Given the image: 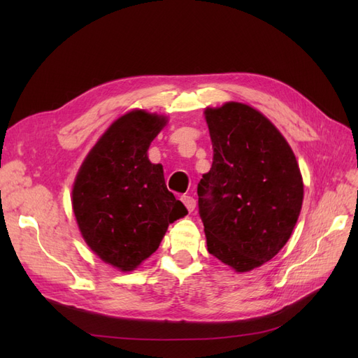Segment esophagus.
Masks as SVG:
<instances>
[{
  "label": "esophagus",
  "instance_id": "1",
  "mask_svg": "<svg viewBox=\"0 0 358 358\" xmlns=\"http://www.w3.org/2000/svg\"><path fill=\"white\" fill-rule=\"evenodd\" d=\"M180 200H182L183 204H185V208L188 209V212H192L194 208H196V200H194L191 196H182Z\"/></svg>",
  "mask_w": 358,
  "mask_h": 358
}]
</instances>
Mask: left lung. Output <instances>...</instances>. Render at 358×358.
<instances>
[{
  "label": "left lung",
  "mask_w": 358,
  "mask_h": 358,
  "mask_svg": "<svg viewBox=\"0 0 358 358\" xmlns=\"http://www.w3.org/2000/svg\"><path fill=\"white\" fill-rule=\"evenodd\" d=\"M213 162L199 182L208 251L236 272L272 259L294 230L303 203L297 159L284 136L254 107L206 109Z\"/></svg>",
  "instance_id": "left-lung-1"
}]
</instances>
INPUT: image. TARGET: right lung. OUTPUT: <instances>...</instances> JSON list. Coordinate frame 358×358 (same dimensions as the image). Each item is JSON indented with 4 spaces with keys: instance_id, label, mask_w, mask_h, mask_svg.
Masks as SVG:
<instances>
[{
    "instance_id": "obj_1",
    "label": "right lung",
    "mask_w": 358,
    "mask_h": 358,
    "mask_svg": "<svg viewBox=\"0 0 358 358\" xmlns=\"http://www.w3.org/2000/svg\"><path fill=\"white\" fill-rule=\"evenodd\" d=\"M166 116L128 112L107 128L76 176L73 212L85 242L104 263L131 272L152 255L169 224L188 213L148 158Z\"/></svg>"
}]
</instances>
